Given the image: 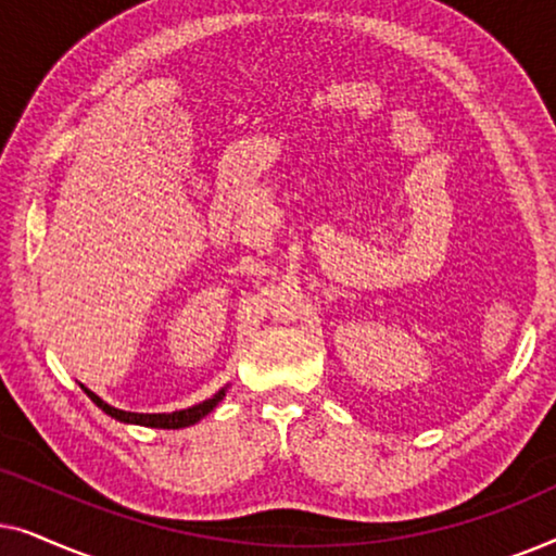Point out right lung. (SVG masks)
<instances>
[{"instance_id":"add662e5","label":"right lung","mask_w":556,"mask_h":556,"mask_svg":"<svg viewBox=\"0 0 556 556\" xmlns=\"http://www.w3.org/2000/svg\"><path fill=\"white\" fill-rule=\"evenodd\" d=\"M83 387V384H80ZM83 392L88 394L90 400L96 402L98 407L103 409L105 415L116 417L118 422H126V425H143V428H159V430H179V428H189V425L200 422L204 415H210L212 409H215L219 402H223L227 387H223V390L212 394L210 400L200 402V405H192L187 409H174V413H128V409H118L109 405V402H103L101 397H98L96 392H90L88 387H83Z\"/></svg>"}]
</instances>
